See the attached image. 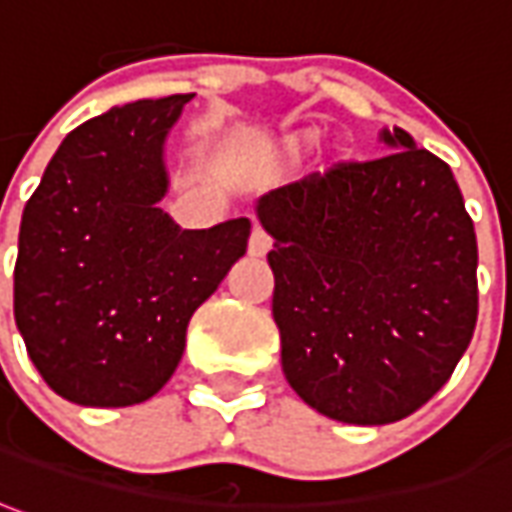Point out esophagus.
<instances>
[{
	"mask_svg": "<svg viewBox=\"0 0 512 512\" xmlns=\"http://www.w3.org/2000/svg\"><path fill=\"white\" fill-rule=\"evenodd\" d=\"M270 248H273V239H270V234L262 231V228H253V231H250V242H248L250 256H253V259H262V256H267V250Z\"/></svg>",
	"mask_w": 512,
	"mask_h": 512,
	"instance_id": "obj_1",
	"label": "esophagus"
}]
</instances>
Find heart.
I'll return each instance as SVG.
<instances>
[{"label": "heart", "instance_id": "1", "mask_svg": "<svg viewBox=\"0 0 512 512\" xmlns=\"http://www.w3.org/2000/svg\"><path fill=\"white\" fill-rule=\"evenodd\" d=\"M303 142H306V136H292L290 142H287V150H290V153H295V150H298Z\"/></svg>", "mask_w": 512, "mask_h": 512}]
</instances>
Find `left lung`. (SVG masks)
<instances>
[{
  "mask_svg": "<svg viewBox=\"0 0 512 512\" xmlns=\"http://www.w3.org/2000/svg\"><path fill=\"white\" fill-rule=\"evenodd\" d=\"M264 195L292 390L343 424H393L449 382L479 312L477 234L446 161L407 130Z\"/></svg>",
  "mask_w": 512,
  "mask_h": 512,
  "instance_id": "1",
  "label": "left lung"
}]
</instances>
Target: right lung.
Listing matches in <instances>:
<instances>
[{
  "instance_id": "1",
  "label": "right lung",
  "mask_w": 512,
  "mask_h": 512,
  "mask_svg": "<svg viewBox=\"0 0 512 512\" xmlns=\"http://www.w3.org/2000/svg\"><path fill=\"white\" fill-rule=\"evenodd\" d=\"M189 100H139L83 122L24 206L13 315L44 382L74 404L155 396L195 309L248 250V217L183 231L158 209L164 139Z\"/></svg>"
}]
</instances>
